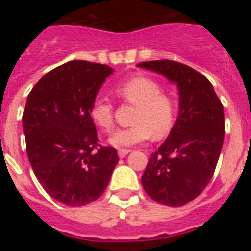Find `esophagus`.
Instances as JSON below:
<instances>
[{"mask_svg": "<svg viewBox=\"0 0 251 251\" xmlns=\"http://www.w3.org/2000/svg\"><path fill=\"white\" fill-rule=\"evenodd\" d=\"M129 152H130V150H118V156L121 157V158H123V157L127 156Z\"/></svg>", "mask_w": 251, "mask_h": 251, "instance_id": "34e87169", "label": "esophagus"}]
</instances>
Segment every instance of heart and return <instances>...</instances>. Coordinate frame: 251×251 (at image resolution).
<instances>
[{
	"instance_id": "obj_1",
	"label": "heart",
	"mask_w": 251,
	"mask_h": 251,
	"mask_svg": "<svg viewBox=\"0 0 251 251\" xmlns=\"http://www.w3.org/2000/svg\"><path fill=\"white\" fill-rule=\"evenodd\" d=\"M114 93L123 103L136 105L132 122L134 124L115 130L109 138L113 146L129 147L154 137L165 138L174 129L178 115V101L174 95L163 93L158 80L146 75H133L115 85ZM90 118L103 130L113 129L114 105L109 99L98 97L89 108Z\"/></svg>"
}]
</instances>
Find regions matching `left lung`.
I'll return each mask as SVG.
<instances>
[{"instance_id":"8db88e82","label":"left lung","mask_w":251,"mask_h":251,"mask_svg":"<svg viewBox=\"0 0 251 251\" xmlns=\"http://www.w3.org/2000/svg\"><path fill=\"white\" fill-rule=\"evenodd\" d=\"M141 68L165 75L179 92V114L163 145L150 157L142 185L148 196L167 206L196 199L214 176L225 134L224 106L205 75L174 60Z\"/></svg>"}]
</instances>
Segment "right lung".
Listing matches in <instances>:
<instances>
[{
	"label": "right lung",
	"mask_w": 251,
	"mask_h": 251,
	"mask_svg": "<svg viewBox=\"0 0 251 251\" xmlns=\"http://www.w3.org/2000/svg\"><path fill=\"white\" fill-rule=\"evenodd\" d=\"M108 65L73 60L34 85L22 114L26 152L37 181L59 202L77 207L101 196L118 163L114 147L101 146L89 108Z\"/></svg>",
	"instance_id": "1"
}]
</instances>
